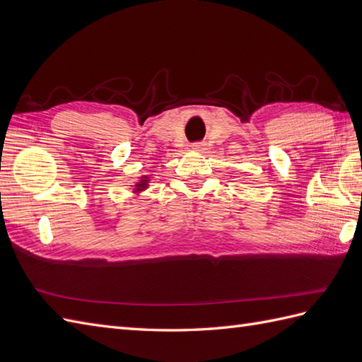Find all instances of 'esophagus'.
Returning <instances> with one entry per match:
<instances>
[{"mask_svg": "<svg viewBox=\"0 0 362 362\" xmlns=\"http://www.w3.org/2000/svg\"><path fill=\"white\" fill-rule=\"evenodd\" d=\"M191 146H192V150L200 151V150H203V146H205V144H202V142H194Z\"/></svg>", "mask_w": 362, "mask_h": 362, "instance_id": "1", "label": "esophagus"}]
</instances>
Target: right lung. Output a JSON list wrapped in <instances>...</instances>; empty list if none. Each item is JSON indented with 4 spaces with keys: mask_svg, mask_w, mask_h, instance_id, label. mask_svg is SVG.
Segmentation results:
<instances>
[{
    "mask_svg": "<svg viewBox=\"0 0 362 362\" xmlns=\"http://www.w3.org/2000/svg\"><path fill=\"white\" fill-rule=\"evenodd\" d=\"M137 187H139V189H142V188H145L146 187V180L144 179V180H141V183H139L137 185Z\"/></svg>",
    "mask_w": 362,
    "mask_h": 362,
    "instance_id": "right-lung-1",
    "label": "right lung"
}]
</instances>
